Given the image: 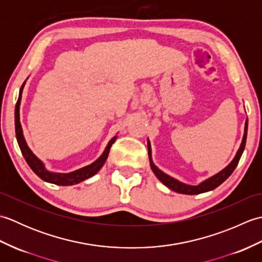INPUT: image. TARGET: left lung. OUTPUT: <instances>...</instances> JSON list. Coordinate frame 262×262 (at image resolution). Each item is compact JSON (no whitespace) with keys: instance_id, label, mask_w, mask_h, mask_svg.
<instances>
[{"instance_id":"obj_1","label":"left lung","mask_w":262,"mask_h":262,"mask_svg":"<svg viewBox=\"0 0 262 262\" xmlns=\"http://www.w3.org/2000/svg\"><path fill=\"white\" fill-rule=\"evenodd\" d=\"M247 134H248V118L246 120V126H244V134L241 142V145L238 147L237 152L235 154L234 159H233L229 165H226L223 170H221L219 173L211 176L208 179L202 181L199 185L192 186V185H187V183H183L179 180L174 179L171 176L164 173L163 171H161L157 165L154 164L152 160V148H151V143L149 140H147V148H148V158H149V165H151V169L154 172V174L157 176L158 179L163 183L164 186L168 187L171 190H173L178 193H185V194H198L203 192H207L210 190H214L215 188L222 185L227 178H229L232 172L235 170L238 161L241 159V155L244 151V147H246V142H247Z\"/></svg>"}]
</instances>
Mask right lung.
<instances>
[{
    "instance_id": "obj_1",
    "label": "right lung",
    "mask_w": 262,
    "mask_h": 262,
    "mask_svg": "<svg viewBox=\"0 0 262 262\" xmlns=\"http://www.w3.org/2000/svg\"><path fill=\"white\" fill-rule=\"evenodd\" d=\"M25 84H26V81L20 89L19 98H18V101H16L15 110H14L15 136H16V141H18V144H19V147L21 149V153L24 155L25 160L27 161V163L30 166L31 170L35 172V173L40 178L41 180L49 183H54V185H57V186H73V185H76V183H80L82 181L89 179V178L93 177L94 174H97L99 170L103 166L105 160H107L111 145L115 143L117 136H114L111 138L108 143V145L105 146L103 153L100 155V158H98L91 164L83 166V168L77 169L75 171L69 172V173H58V172L49 171L45 166V164H43L42 161L39 160L36 155L32 153L29 146H28L26 138L24 136V130H22V126L20 122V104H21L22 91H24Z\"/></svg>"
}]
</instances>
